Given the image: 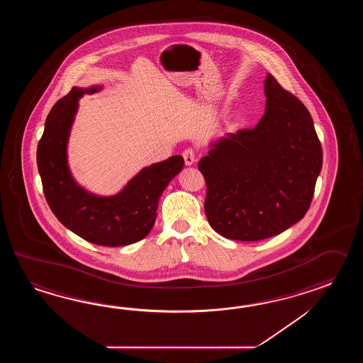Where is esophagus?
Listing matches in <instances>:
<instances>
[{
	"label": "esophagus",
	"instance_id": "esophagus-1",
	"mask_svg": "<svg viewBox=\"0 0 363 363\" xmlns=\"http://www.w3.org/2000/svg\"><path fill=\"white\" fill-rule=\"evenodd\" d=\"M183 157H184V162L186 166H192L193 163L196 162V153L193 149H185L183 152Z\"/></svg>",
	"mask_w": 363,
	"mask_h": 363
}]
</instances>
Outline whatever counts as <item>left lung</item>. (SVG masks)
I'll return each instance as SVG.
<instances>
[{
    "label": "left lung",
    "mask_w": 363,
    "mask_h": 363,
    "mask_svg": "<svg viewBox=\"0 0 363 363\" xmlns=\"http://www.w3.org/2000/svg\"><path fill=\"white\" fill-rule=\"evenodd\" d=\"M264 94L259 123L216 140L199 162L208 224L225 239H267L301 220L322 170L308 108L271 74Z\"/></svg>",
    "instance_id": "1"
}]
</instances>
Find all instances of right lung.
<instances>
[{
    "label": "right lung",
    "mask_w": 363,
    "mask_h": 363,
    "mask_svg": "<svg viewBox=\"0 0 363 363\" xmlns=\"http://www.w3.org/2000/svg\"><path fill=\"white\" fill-rule=\"evenodd\" d=\"M102 89L74 86L57 101L38 147V167L48 205L57 219L82 239L123 247L144 239L155 225L158 201L184 166L182 155L144 167L114 196H97L77 184L67 163V143L79 99Z\"/></svg>",
    "instance_id": "add662e5"
}]
</instances>
